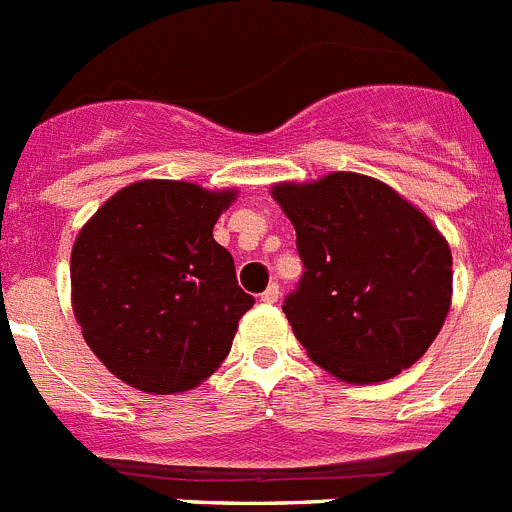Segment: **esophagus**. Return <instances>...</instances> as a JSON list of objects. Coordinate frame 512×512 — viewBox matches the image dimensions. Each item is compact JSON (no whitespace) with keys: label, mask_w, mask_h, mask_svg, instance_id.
Returning a JSON list of instances; mask_svg holds the SVG:
<instances>
[{"label":"esophagus","mask_w":512,"mask_h":512,"mask_svg":"<svg viewBox=\"0 0 512 512\" xmlns=\"http://www.w3.org/2000/svg\"><path fill=\"white\" fill-rule=\"evenodd\" d=\"M278 298H280V285L278 283H270L260 293V301L262 303H278Z\"/></svg>","instance_id":"esophagus-1"}]
</instances>
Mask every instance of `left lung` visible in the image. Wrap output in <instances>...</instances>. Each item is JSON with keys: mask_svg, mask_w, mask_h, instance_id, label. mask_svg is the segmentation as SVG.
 <instances>
[{"mask_svg": "<svg viewBox=\"0 0 512 512\" xmlns=\"http://www.w3.org/2000/svg\"><path fill=\"white\" fill-rule=\"evenodd\" d=\"M303 275L283 311L308 357L344 382H380L423 357L451 303L439 229L385 183L331 173L280 183Z\"/></svg>", "mask_w": 512, "mask_h": 512, "instance_id": "left-lung-1", "label": "left lung"}]
</instances>
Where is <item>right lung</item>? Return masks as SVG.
Segmentation results:
<instances>
[{"label":"right lung","instance_id":"obj_1","mask_svg":"<svg viewBox=\"0 0 512 512\" xmlns=\"http://www.w3.org/2000/svg\"><path fill=\"white\" fill-rule=\"evenodd\" d=\"M234 191L140 181L114 193L71 252L73 311L91 352L145 393L196 388L232 349L255 298L214 224Z\"/></svg>","mask_w":512,"mask_h":512}]
</instances>
